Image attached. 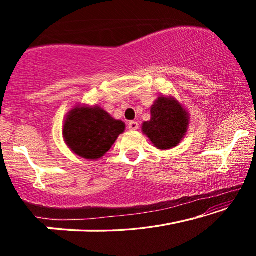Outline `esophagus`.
I'll list each match as a JSON object with an SVG mask.
<instances>
[{
    "instance_id": "34e87169",
    "label": "esophagus",
    "mask_w": 256,
    "mask_h": 256,
    "mask_svg": "<svg viewBox=\"0 0 256 256\" xmlns=\"http://www.w3.org/2000/svg\"><path fill=\"white\" fill-rule=\"evenodd\" d=\"M128 128L131 130V131H136V130L138 128V123L134 122V120H132V122H128Z\"/></svg>"
}]
</instances>
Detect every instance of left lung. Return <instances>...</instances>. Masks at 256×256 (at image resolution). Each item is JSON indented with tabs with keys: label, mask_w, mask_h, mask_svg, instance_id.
<instances>
[{
	"label": "left lung",
	"mask_w": 256,
	"mask_h": 256,
	"mask_svg": "<svg viewBox=\"0 0 256 256\" xmlns=\"http://www.w3.org/2000/svg\"><path fill=\"white\" fill-rule=\"evenodd\" d=\"M188 115L174 98L159 97L151 107V120L142 125V131L158 149H170L184 138Z\"/></svg>",
	"instance_id": "8db88e82"
}]
</instances>
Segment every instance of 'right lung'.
<instances>
[{
	"label": "right lung",
	"mask_w": 256,
	"mask_h": 256,
	"mask_svg": "<svg viewBox=\"0 0 256 256\" xmlns=\"http://www.w3.org/2000/svg\"><path fill=\"white\" fill-rule=\"evenodd\" d=\"M125 130L100 107H76L66 116L63 136L73 152L86 159H99Z\"/></svg>",
	"instance_id": "add662e5"
}]
</instances>
